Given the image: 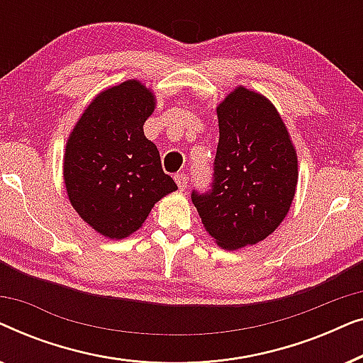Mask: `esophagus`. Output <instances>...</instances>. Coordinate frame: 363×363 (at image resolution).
Instances as JSON below:
<instances>
[{"label": "esophagus", "instance_id": "34e87169", "mask_svg": "<svg viewBox=\"0 0 363 363\" xmlns=\"http://www.w3.org/2000/svg\"><path fill=\"white\" fill-rule=\"evenodd\" d=\"M175 182L177 185L180 190H186V183H188V177L185 175V173H178V175H175Z\"/></svg>", "mask_w": 363, "mask_h": 363}]
</instances>
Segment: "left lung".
<instances>
[{"mask_svg":"<svg viewBox=\"0 0 363 363\" xmlns=\"http://www.w3.org/2000/svg\"><path fill=\"white\" fill-rule=\"evenodd\" d=\"M213 185L191 193L203 226L223 250L266 240L284 220L297 186V153L269 99L236 87L216 107Z\"/></svg>","mask_w":363,"mask_h":363,"instance_id":"8db88e82","label":"left lung"}]
</instances>
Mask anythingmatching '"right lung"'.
Masks as SVG:
<instances>
[{
    "instance_id": "right-lung-1",
    "label": "right lung",
    "mask_w": 363,
    "mask_h": 363,
    "mask_svg": "<svg viewBox=\"0 0 363 363\" xmlns=\"http://www.w3.org/2000/svg\"><path fill=\"white\" fill-rule=\"evenodd\" d=\"M155 96L130 79L102 91L74 125L64 153V183L77 215L102 236L137 231L177 185L143 133Z\"/></svg>"
}]
</instances>
